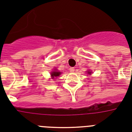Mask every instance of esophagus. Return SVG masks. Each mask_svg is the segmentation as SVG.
<instances>
[{
	"label": "esophagus",
	"instance_id": "esophagus-1",
	"mask_svg": "<svg viewBox=\"0 0 132 132\" xmlns=\"http://www.w3.org/2000/svg\"><path fill=\"white\" fill-rule=\"evenodd\" d=\"M70 72H75V68H70Z\"/></svg>",
	"mask_w": 132,
	"mask_h": 132
}]
</instances>
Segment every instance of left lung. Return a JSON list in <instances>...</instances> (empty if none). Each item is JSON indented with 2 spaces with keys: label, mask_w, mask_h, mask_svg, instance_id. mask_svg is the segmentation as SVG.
Returning a JSON list of instances; mask_svg holds the SVG:
<instances>
[{
  "label": "left lung",
  "mask_w": 132,
  "mask_h": 132,
  "mask_svg": "<svg viewBox=\"0 0 132 132\" xmlns=\"http://www.w3.org/2000/svg\"><path fill=\"white\" fill-rule=\"evenodd\" d=\"M87 73H88V75H90V74H91V71H89V70H88V71H87Z\"/></svg>",
  "instance_id": "8db88e82"
}]
</instances>
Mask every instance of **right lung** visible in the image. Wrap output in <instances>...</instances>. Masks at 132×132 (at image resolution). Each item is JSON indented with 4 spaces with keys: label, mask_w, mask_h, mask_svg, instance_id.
<instances>
[{
    "label": "right lung",
    "mask_w": 132,
    "mask_h": 132,
    "mask_svg": "<svg viewBox=\"0 0 132 132\" xmlns=\"http://www.w3.org/2000/svg\"><path fill=\"white\" fill-rule=\"evenodd\" d=\"M61 75V72L59 71H57V70H55L54 71H52L51 72V76H52V78H57V76H59L60 75Z\"/></svg>",
    "instance_id": "add662e5"
}]
</instances>
